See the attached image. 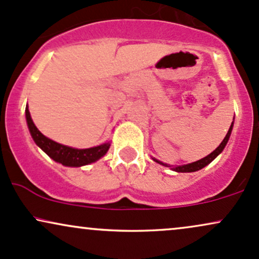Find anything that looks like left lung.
<instances>
[{
	"label": "left lung",
	"mask_w": 259,
	"mask_h": 259,
	"mask_svg": "<svg viewBox=\"0 0 259 259\" xmlns=\"http://www.w3.org/2000/svg\"><path fill=\"white\" fill-rule=\"evenodd\" d=\"M233 125H234V121L231 123L230 129H229V132H228L227 135H225V138L222 141V144L219 145V146L217 147L212 153H209L208 156H206L204 158H202L200 160H196V162H194V163H189V164H184V165H178V167H171V169H173V170H175V171H178V173H192V171H197V170H200V169L206 167V165L209 164V163L212 162V160L214 159L217 156H219V154L222 153V151L224 150V147L227 146L229 138H230L231 130H233ZM153 160H154V162L159 163V164L164 165V167H170V165L165 164V163L159 162V160H157L154 158H153Z\"/></svg>",
	"instance_id": "left-lung-1"
}]
</instances>
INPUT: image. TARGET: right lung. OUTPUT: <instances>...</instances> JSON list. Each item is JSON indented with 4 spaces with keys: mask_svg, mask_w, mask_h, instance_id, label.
<instances>
[{
    "mask_svg": "<svg viewBox=\"0 0 259 259\" xmlns=\"http://www.w3.org/2000/svg\"><path fill=\"white\" fill-rule=\"evenodd\" d=\"M25 117L29 132H30L31 138L35 141V144L47 156L51 157L56 162L65 165V167H82V165L96 162L101 157L105 156L107 151L109 150V146H111L109 142L91 148H73L69 146H64V145H61L51 139L46 138L44 134L38 132V129L35 126L34 121L31 119L28 106L25 108Z\"/></svg>",
    "mask_w": 259,
    "mask_h": 259,
    "instance_id": "obj_1",
    "label": "right lung"
}]
</instances>
